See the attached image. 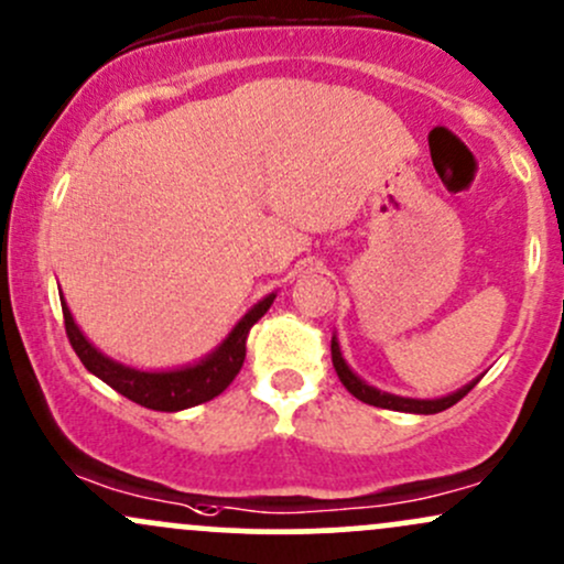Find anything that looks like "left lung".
<instances>
[{
    "mask_svg": "<svg viewBox=\"0 0 564 564\" xmlns=\"http://www.w3.org/2000/svg\"><path fill=\"white\" fill-rule=\"evenodd\" d=\"M332 364H334V369H337V377H339V380H343V386L348 388V391L356 395L358 401H364V404L380 406V410L412 412V414H436V412L449 410V406L457 404V401H460L463 395L471 391L476 382L481 380V375H479V377H476V380L466 382V386H463V388H457L455 393L438 395V399H410V395H395V393L380 391V388H375V386H369V382H364L361 377H358L348 367V361H345V356H343V348H339L337 334H332Z\"/></svg>",
    "mask_w": 564,
    "mask_h": 564,
    "instance_id": "1",
    "label": "left lung"
}]
</instances>
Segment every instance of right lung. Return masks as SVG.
Segmentation results:
<instances>
[{
  "instance_id": "right-lung-1",
  "label": "right lung",
  "mask_w": 564,
  "mask_h": 564,
  "mask_svg": "<svg viewBox=\"0 0 564 564\" xmlns=\"http://www.w3.org/2000/svg\"><path fill=\"white\" fill-rule=\"evenodd\" d=\"M272 300H275V294L262 296L251 311L240 315L238 324L232 326L230 334L212 352H206L200 361L176 369H135L122 361H115V358L98 350L85 337L77 321H74L66 300L61 302V307H64V324L72 348L90 375H96L98 380L107 382L117 393L135 401V404L147 406V410L182 412L189 410V406L203 404V401L216 399V395L230 386L235 375L243 367L246 337H249L251 326L270 311Z\"/></svg>"
}]
</instances>
